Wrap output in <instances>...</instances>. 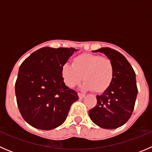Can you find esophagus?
<instances>
[{
  "label": "esophagus",
  "instance_id": "1",
  "mask_svg": "<svg viewBox=\"0 0 152 152\" xmlns=\"http://www.w3.org/2000/svg\"><path fill=\"white\" fill-rule=\"evenodd\" d=\"M78 96H79V99H84V98L85 97V95L83 94V93H78Z\"/></svg>",
  "mask_w": 152,
  "mask_h": 152
}]
</instances>
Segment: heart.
<instances>
[{
	"label": "heart",
	"mask_w": 152,
	"mask_h": 152,
	"mask_svg": "<svg viewBox=\"0 0 152 152\" xmlns=\"http://www.w3.org/2000/svg\"><path fill=\"white\" fill-rule=\"evenodd\" d=\"M115 67L107 57L93 53H82L73 59L72 65L65 64L61 69L64 82L68 87L77 86L83 79L82 88L103 93L109 88L114 78Z\"/></svg>",
	"instance_id": "obj_1"
}]
</instances>
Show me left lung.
<instances>
[{
    "label": "left lung",
    "mask_w": 152,
    "mask_h": 152,
    "mask_svg": "<svg viewBox=\"0 0 152 152\" xmlns=\"http://www.w3.org/2000/svg\"><path fill=\"white\" fill-rule=\"evenodd\" d=\"M101 52L113 61L114 78L108 89L96 96L97 104L89 110L92 121L107 129L118 128L127 122L132 114L137 95L136 76L125 56L110 48H102Z\"/></svg>",
    "instance_id": "left-lung-1"
}]
</instances>
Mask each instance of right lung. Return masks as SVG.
Instances as JSON below:
<instances>
[{
    "mask_svg": "<svg viewBox=\"0 0 152 152\" xmlns=\"http://www.w3.org/2000/svg\"><path fill=\"white\" fill-rule=\"evenodd\" d=\"M77 49L44 47L33 52L20 66L15 83L17 103L21 115L38 129L62 125L77 93L65 85L61 69Z\"/></svg>",
    "mask_w": 152,
    "mask_h": 152,
    "instance_id": "right-lung-1",
    "label": "right lung"
}]
</instances>
